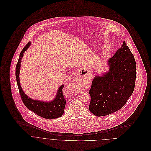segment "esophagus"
<instances>
[{
    "label": "esophagus",
    "mask_w": 151,
    "mask_h": 151,
    "mask_svg": "<svg viewBox=\"0 0 151 151\" xmlns=\"http://www.w3.org/2000/svg\"><path fill=\"white\" fill-rule=\"evenodd\" d=\"M68 88L70 89H72L74 92V93H77V92L76 91V79L74 78L73 81H71V83H70V84L68 86Z\"/></svg>",
    "instance_id": "1"
}]
</instances>
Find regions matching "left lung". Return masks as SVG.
<instances>
[{"instance_id": "left-lung-1", "label": "left lung", "mask_w": 151, "mask_h": 151, "mask_svg": "<svg viewBox=\"0 0 151 151\" xmlns=\"http://www.w3.org/2000/svg\"><path fill=\"white\" fill-rule=\"evenodd\" d=\"M109 71L96 76L88 91L89 111L96 116L111 114L124 106L135 84L136 63L125 41L108 60Z\"/></svg>"}]
</instances>
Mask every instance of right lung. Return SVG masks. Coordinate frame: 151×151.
I'll return each mask as SVG.
<instances>
[{
  "label": "right lung",
  "instance_id": "obj_1",
  "mask_svg": "<svg viewBox=\"0 0 151 151\" xmlns=\"http://www.w3.org/2000/svg\"><path fill=\"white\" fill-rule=\"evenodd\" d=\"M30 44L29 42L27 43L22 50L16 67V77L22 101L29 110L46 119H53L61 117L64 113L65 105V100L63 94V85L60 86L56 98L50 102L31 99L24 93L22 89L19 79L21 60L24 52L29 47Z\"/></svg>",
  "mask_w": 151,
  "mask_h": 151
}]
</instances>
